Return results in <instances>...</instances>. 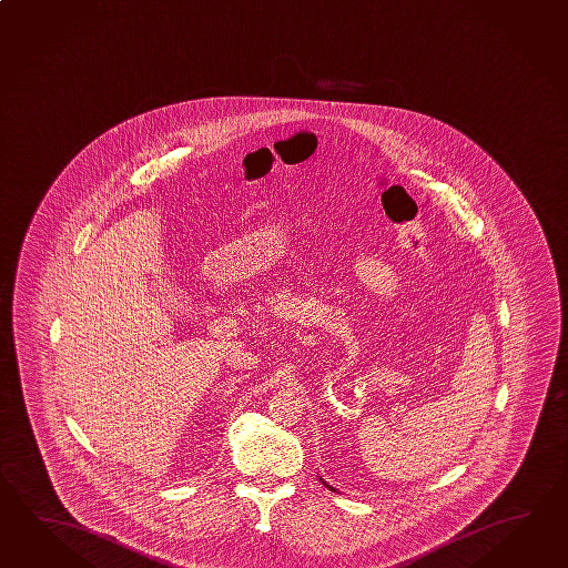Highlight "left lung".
Instances as JSON below:
<instances>
[{
	"label": "left lung",
	"instance_id": "left-lung-1",
	"mask_svg": "<svg viewBox=\"0 0 568 568\" xmlns=\"http://www.w3.org/2000/svg\"><path fill=\"white\" fill-rule=\"evenodd\" d=\"M321 481H323V484H324V486H326V488L333 489V491H336V489H334L333 486H328V484H326V481H324L323 478H321Z\"/></svg>",
	"mask_w": 568,
	"mask_h": 568
}]
</instances>
